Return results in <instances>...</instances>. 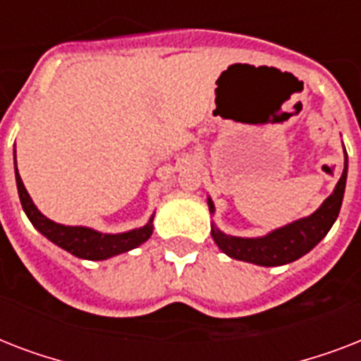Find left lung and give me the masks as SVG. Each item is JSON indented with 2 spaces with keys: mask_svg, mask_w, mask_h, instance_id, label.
Here are the masks:
<instances>
[{
  "mask_svg": "<svg viewBox=\"0 0 361 361\" xmlns=\"http://www.w3.org/2000/svg\"><path fill=\"white\" fill-rule=\"evenodd\" d=\"M347 170L348 163L347 152H345V169L336 189L322 202V206L309 217L281 226L262 238L228 236L212 225V238L225 255L236 260H243V262L258 264V266H283V264L294 262L305 252L311 251L336 223L343 204L345 185H347ZM208 206L209 212L214 214L215 208L212 198H208Z\"/></svg>",
  "mask_w": 361,
  "mask_h": 361,
  "instance_id": "obj_1",
  "label": "left lung"
}]
</instances>
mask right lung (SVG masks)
Segmentation results:
<instances>
[{"mask_svg": "<svg viewBox=\"0 0 361 361\" xmlns=\"http://www.w3.org/2000/svg\"><path fill=\"white\" fill-rule=\"evenodd\" d=\"M14 174H16L20 202H22V208H24L27 219L31 221V225L35 226L42 236H47L56 245L69 251L75 257L86 258V260H104V258L116 257L120 252L135 249L152 236L153 215L152 219L147 221V225L135 228V231L121 232V234H103V232L87 228V226H65L54 223L35 208V204L25 191L18 169H16V152H14Z\"/></svg>", "mask_w": 361, "mask_h": 361, "instance_id": "add662e5", "label": "right lung"}]
</instances>
